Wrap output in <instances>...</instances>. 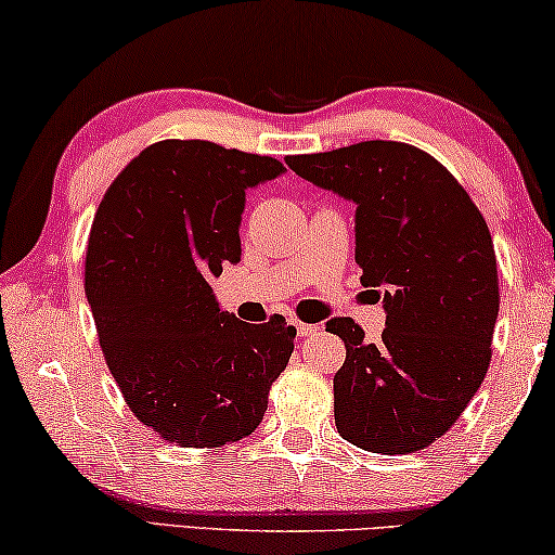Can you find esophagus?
Here are the masks:
<instances>
[{"label":"esophagus","instance_id":"esophagus-1","mask_svg":"<svg viewBox=\"0 0 555 555\" xmlns=\"http://www.w3.org/2000/svg\"><path fill=\"white\" fill-rule=\"evenodd\" d=\"M295 328H298V336H302V338H308V336H315L318 333V325H313V323H295Z\"/></svg>","mask_w":555,"mask_h":555}]
</instances>
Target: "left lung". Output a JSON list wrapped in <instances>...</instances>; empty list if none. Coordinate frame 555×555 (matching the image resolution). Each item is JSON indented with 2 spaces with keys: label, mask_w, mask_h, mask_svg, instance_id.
<instances>
[{
  "label": "left lung",
  "mask_w": 555,
  "mask_h": 555,
  "mask_svg": "<svg viewBox=\"0 0 555 555\" xmlns=\"http://www.w3.org/2000/svg\"><path fill=\"white\" fill-rule=\"evenodd\" d=\"M315 186L356 204L361 283L384 298L378 344L351 318L333 378L338 435L369 452L406 454L444 435L490 366L500 293L488 222L457 179L422 149L361 141L287 156Z\"/></svg>",
  "instance_id": "left-lung-1"
}]
</instances>
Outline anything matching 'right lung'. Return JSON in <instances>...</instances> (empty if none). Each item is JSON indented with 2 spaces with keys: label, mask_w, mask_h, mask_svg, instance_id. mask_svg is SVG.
<instances>
[{
  "label": "right lung",
  "mask_w": 555,
  "mask_h": 555,
  "mask_svg": "<svg viewBox=\"0 0 555 555\" xmlns=\"http://www.w3.org/2000/svg\"><path fill=\"white\" fill-rule=\"evenodd\" d=\"M272 156L211 141H158L105 192L86 295L126 404L166 442L211 450L253 435L293 353L283 315L245 323L209 278L240 262L245 192L280 177Z\"/></svg>",
  "instance_id": "add662e5"
}]
</instances>
